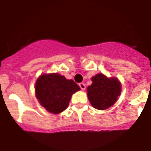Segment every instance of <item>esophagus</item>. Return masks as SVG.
<instances>
[{
    "label": "esophagus",
    "mask_w": 151,
    "mask_h": 151,
    "mask_svg": "<svg viewBox=\"0 0 151 151\" xmlns=\"http://www.w3.org/2000/svg\"><path fill=\"white\" fill-rule=\"evenodd\" d=\"M79 85L80 88L82 89V91L85 90V88H86V87H85V84H84V83H79V85Z\"/></svg>",
    "instance_id": "esophagus-1"
}]
</instances>
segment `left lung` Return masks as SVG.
I'll return each instance as SVG.
<instances>
[{
    "label": "left lung",
    "instance_id": "8db88e82",
    "mask_svg": "<svg viewBox=\"0 0 151 151\" xmlns=\"http://www.w3.org/2000/svg\"><path fill=\"white\" fill-rule=\"evenodd\" d=\"M87 88L91 104L100 110H106L116 102L121 94V84L116 78H107L102 73L91 78Z\"/></svg>",
    "mask_w": 151,
    "mask_h": 151
}]
</instances>
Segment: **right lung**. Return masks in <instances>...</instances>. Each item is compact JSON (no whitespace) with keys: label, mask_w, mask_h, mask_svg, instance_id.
I'll use <instances>...</instances> for the list:
<instances>
[{"label":"right lung","mask_w":151,"mask_h":151,"mask_svg":"<svg viewBox=\"0 0 151 151\" xmlns=\"http://www.w3.org/2000/svg\"><path fill=\"white\" fill-rule=\"evenodd\" d=\"M79 90L73 80L66 79L58 73L41 75L35 83V96L40 104L54 114L66 110L72 94Z\"/></svg>","instance_id":"add662e5"}]
</instances>
